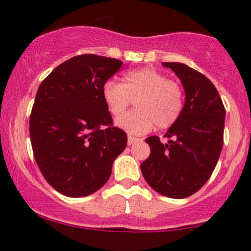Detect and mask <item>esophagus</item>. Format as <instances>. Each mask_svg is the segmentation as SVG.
Returning <instances> with one entry per match:
<instances>
[{"instance_id":"34e87169","label":"esophagus","mask_w":251,"mask_h":251,"mask_svg":"<svg viewBox=\"0 0 251 251\" xmlns=\"http://www.w3.org/2000/svg\"><path fill=\"white\" fill-rule=\"evenodd\" d=\"M136 142H140V138L132 137V136H128V137H127V144H128V146H131V144L136 143Z\"/></svg>"}]
</instances>
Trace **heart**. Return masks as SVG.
<instances>
[{
	"instance_id": "heart-1",
	"label": "heart",
	"mask_w": 251,
	"mask_h": 251,
	"mask_svg": "<svg viewBox=\"0 0 251 251\" xmlns=\"http://www.w3.org/2000/svg\"><path fill=\"white\" fill-rule=\"evenodd\" d=\"M102 97L108 110L119 118L132 99L138 109L116 120V125L130 135H143L154 126L164 130L173 126L181 116L184 104L183 88L173 78L154 68L127 72L123 83L107 81Z\"/></svg>"
}]
</instances>
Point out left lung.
<instances>
[{"mask_svg": "<svg viewBox=\"0 0 251 251\" xmlns=\"http://www.w3.org/2000/svg\"><path fill=\"white\" fill-rule=\"evenodd\" d=\"M181 80L186 100L181 116L161 143L158 136L146 140L151 155L141 164L147 183L169 198L182 199L198 192L216 166L224 146V103L214 83L182 63H163Z\"/></svg>", "mask_w": 251, "mask_h": 251, "instance_id": "8db88e82", "label": "left lung"}]
</instances>
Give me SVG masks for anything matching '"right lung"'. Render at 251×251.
<instances>
[{"instance_id": "right-lung-1", "label": "right lung", "mask_w": 251, "mask_h": 251, "mask_svg": "<svg viewBox=\"0 0 251 251\" xmlns=\"http://www.w3.org/2000/svg\"><path fill=\"white\" fill-rule=\"evenodd\" d=\"M123 65L96 54L58 65L37 90L29 130L37 166L46 181L67 197H86L102 188L127 144L113 126L102 87Z\"/></svg>"}]
</instances>
